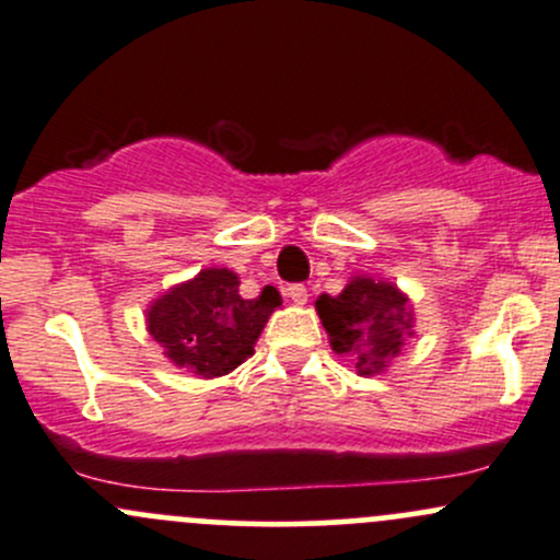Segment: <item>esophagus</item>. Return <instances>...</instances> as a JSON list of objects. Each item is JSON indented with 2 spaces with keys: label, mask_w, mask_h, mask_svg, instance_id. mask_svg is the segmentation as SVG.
<instances>
[{
  "label": "esophagus",
  "mask_w": 560,
  "mask_h": 560,
  "mask_svg": "<svg viewBox=\"0 0 560 560\" xmlns=\"http://www.w3.org/2000/svg\"><path fill=\"white\" fill-rule=\"evenodd\" d=\"M287 298H290L292 303H298V306H303V303L308 301V290L303 284H290L287 287Z\"/></svg>",
  "instance_id": "obj_1"
}]
</instances>
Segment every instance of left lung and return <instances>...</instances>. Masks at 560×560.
Returning <instances> with one entry per match:
<instances>
[{"instance_id":"obj_1","label":"left lung","mask_w":560,"mask_h":560,"mask_svg":"<svg viewBox=\"0 0 560 560\" xmlns=\"http://www.w3.org/2000/svg\"><path fill=\"white\" fill-rule=\"evenodd\" d=\"M314 306L330 349L338 358L349 354L360 376L385 374L415 336L409 295L393 281L374 276H352L338 295H319Z\"/></svg>"}]
</instances>
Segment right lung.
<instances>
[{
  "label": "right lung",
  "instance_id": "1",
  "mask_svg": "<svg viewBox=\"0 0 560 560\" xmlns=\"http://www.w3.org/2000/svg\"><path fill=\"white\" fill-rule=\"evenodd\" d=\"M230 268H202L195 279L173 284L145 308V327L165 358L200 380H217L246 363L281 295L265 287L246 301Z\"/></svg>",
  "mask_w": 560,
  "mask_h": 560
}]
</instances>
